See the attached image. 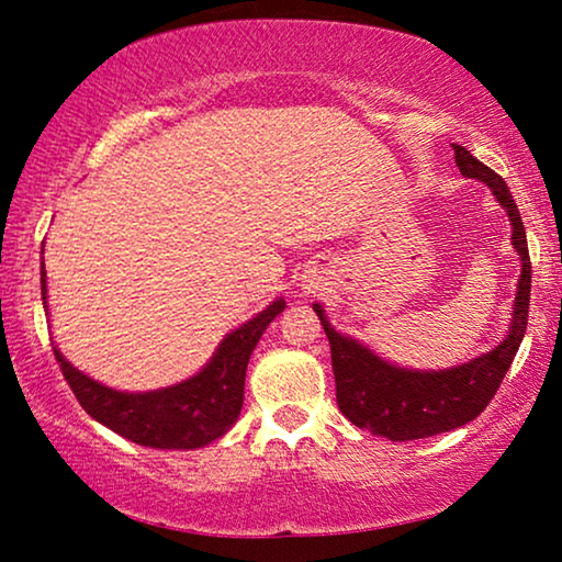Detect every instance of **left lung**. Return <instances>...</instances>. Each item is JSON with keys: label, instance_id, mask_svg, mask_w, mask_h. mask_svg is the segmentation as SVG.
<instances>
[{"label": "left lung", "instance_id": "obj_1", "mask_svg": "<svg viewBox=\"0 0 562 562\" xmlns=\"http://www.w3.org/2000/svg\"><path fill=\"white\" fill-rule=\"evenodd\" d=\"M452 150H456L460 173L486 183L494 191L496 202L509 214L512 245L521 258L512 325L504 342L491 352H483L481 358H473L471 363L445 368V371H409V368L386 363L366 345L337 333L327 322L325 310L314 304V312L325 327L329 350H333L337 406L356 427L371 429L373 435L389 437L394 442L450 432L479 417L502 386L527 329L532 266H529L527 235L517 202L512 199V191L502 176L473 158L471 150L463 145H452Z\"/></svg>", "mask_w": 562, "mask_h": 562}]
</instances>
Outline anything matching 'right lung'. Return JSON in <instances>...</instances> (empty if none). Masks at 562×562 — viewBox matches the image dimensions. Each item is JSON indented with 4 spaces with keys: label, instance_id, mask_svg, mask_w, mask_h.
<instances>
[{
    "label": "right lung",
    "instance_id": "1",
    "mask_svg": "<svg viewBox=\"0 0 562 562\" xmlns=\"http://www.w3.org/2000/svg\"><path fill=\"white\" fill-rule=\"evenodd\" d=\"M41 291L45 306V291H48L45 266ZM283 306L286 302L276 299L263 312L229 333L220 342L210 363L196 375L176 383V386L143 391V394H127V391L104 386L68 363L58 348H53V352H56L60 373L89 417L102 422L104 427L127 440L145 445V448L194 450L217 440L240 417L248 360L260 335L279 317Z\"/></svg>",
    "mask_w": 562,
    "mask_h": 562
}]
</instances>
